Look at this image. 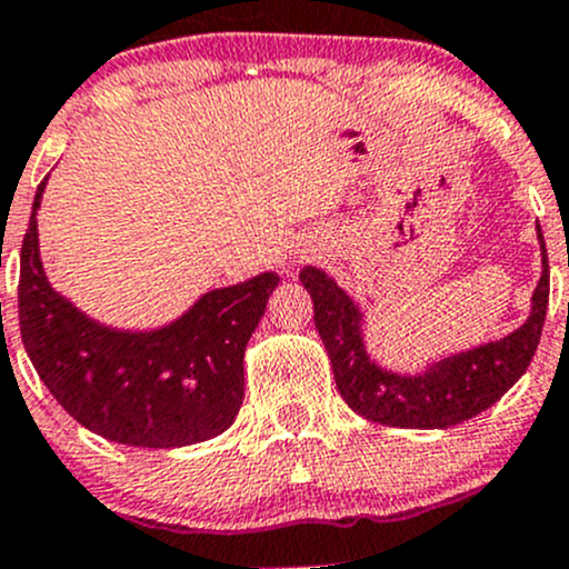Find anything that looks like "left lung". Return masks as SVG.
Wrapping results in <instances>:
<instances>
[{
	"label": "left lung",
	"instance_id": "obj_1",
	"mask_svg": "<svg viewBox=\"0 0 569 569\" xmlns=\"http://www.w3.org/2000/svg\"><path fill=\"white\" fill-rule=\"evenodd\" d=\"M537 236L542 246V277L531 298L529 320L499 342L449 356L421 375L386 372L370 361L356 303L323 271L303 268L301 282L312 296L315 328L328 350L342 400L365 419L411 430L460 425L499 402L529 370L546 326L550 271L540 227Z\"/></svg>",
	"mask_w": 569,
	"mask_h": 569
}]
</instances>
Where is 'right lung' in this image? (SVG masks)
Masks as SVG:
<instances>
[{"label":"right lung","mask_w":569,"mask_h":569,"mask_svg":"<svg viewBox=\"0 0 569 569\" xmlns=\"http://www.w3.org/2000/svg\"><path fill=\"white\" fill-rule=\"evenodd\" d=\"M43 186L21 243L19 326L46 389L87 430L128 447H186L224 432L241 411L243 350L277 273L204 292L158 331H111L46 282L34 219Z\"/></svg>","instance_id":"1"}]
</instances>
